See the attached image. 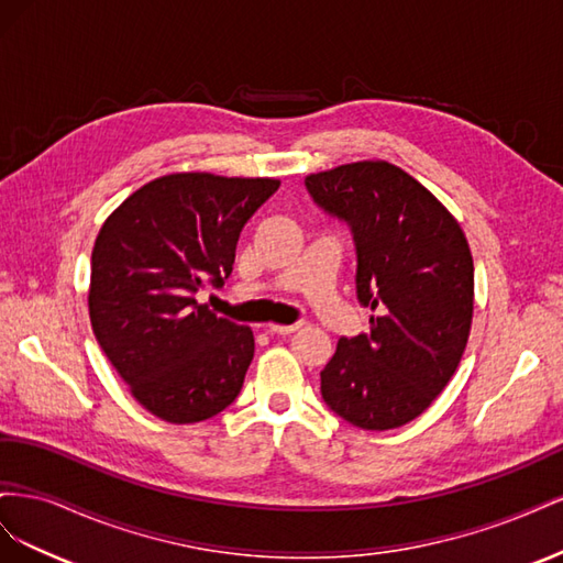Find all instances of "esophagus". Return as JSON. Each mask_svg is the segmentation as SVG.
Here are the masks:
<instances>
[{"instance_id": "obj_1", "label": "esophagus", "mask_w": 563, "mask_h": 563, "mask_svg": "<svg viewBox=\"0 0 563 563\" xmlns=\"http://www.w3.org/2000/svg\"><path fill=\"white\" fill-rule=\"evenodd\" d=\"M305 327L302 321H296V323H288V327H282V323H267L265 331L272 333V335H291L296 331H300Z\"/></svg>"}]
</instances>
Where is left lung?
<instances>
[{"label": "left lung", "mask_w": 563, "mask_h": 563, "mask_svg": "<svg viewBox=\"0 0 563 563\" xmlns=\"http://www.w3.org/2000/svg\"><path fill=\"white\" fill-rule=\"evenodd\" d=\"M305 187L352 232L356 300L383 310L368 333L338 340L321 399L354 428H401L449 385L467 345L474 263L465 234L395 164H345L308 176Z\"/></svg>", "instance_id": "1"}]
</instances>
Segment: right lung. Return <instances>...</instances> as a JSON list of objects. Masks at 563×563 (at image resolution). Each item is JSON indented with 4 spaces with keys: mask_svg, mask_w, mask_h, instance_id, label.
I'll return each instance as SVG.
<instances>
[{
    "mask_svg": "<svg viewBox=\"0 0 563 563\" xmlns=\"http://www.w3.org/2000/svg\"><path fill=\"white\" fill-rule=\"evenodd\" d=\"M277 190L272 178L172 174L135 190L100 228L91 327L152 416L201 422L240 397L253 333L216 317L197 294L225 284L244 225Z\"/></svg>",
    "mask_w": 563,
    "mask_h": 563,
    "instance_id": "1",
    "label": "right lung"
}]
</instances>
